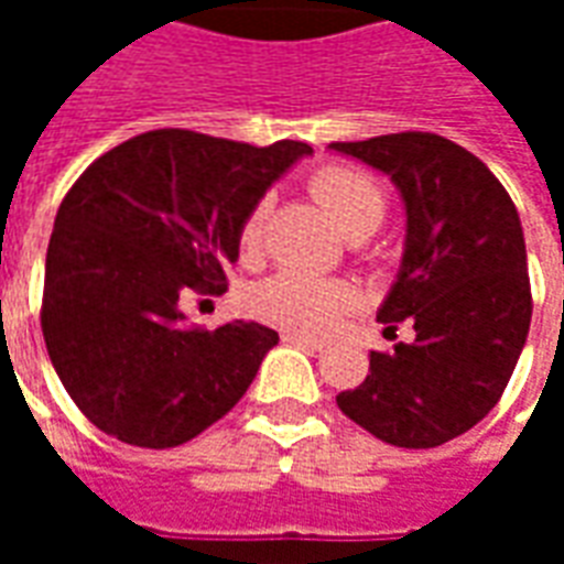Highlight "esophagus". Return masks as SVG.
Masks as SVG:
<instances>
[{
	"label": "esophagus",
	"mask_w": 564,
	"mask_h": 564,
	"mask_svg": "<svg viewBox=\"0 0 564 564\" xmlns=\"http://www.w3.org/2000/svg\"><path fill=\"white\" fill-rule=\"evenodd\" d=\"M283 341L295 344V347H302V350H311V354H317V350H323V347H326V344L319 341V338H311V335H299V332H286V335H283Z\"/></svg>",
	"instance_id": "obj_1"
}]
</instances>
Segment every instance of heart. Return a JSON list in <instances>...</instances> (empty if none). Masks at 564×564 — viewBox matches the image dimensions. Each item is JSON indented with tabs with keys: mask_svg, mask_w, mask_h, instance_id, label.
Returning <instances> with one entry per match:
<instances>
[{
	"mask_svg": "<svg viewBox=\"0 0 564 564\" xmlns=\"http://www.w3.org/2000/svg\"><path fill=\"white\" fill-rule=\"evenodd\" d=\"M311 193L317 198L329 220L341 229L344 238H362L371 235L387 214V196L368 174L344 165H329L314 174ZM262 223H265V205H257L241 223L238 245L241 253H257L262 245ZM354 302V290L341 281H319L307 274H278L259 283L250 295V307L257 317L269 319L274 326L293 332H323Z\"/></svg>",
	"mask_w": 564,
	"mask_h": 564,
	"instance_id": "obj_1",
	"label": "heart"
}]
</instances>
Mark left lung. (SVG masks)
Wrapping results in <instances>:
<instances>
[{"instance_id": "1", "label": "left lung", "mask_w": 564, "mask_h": 564, "mask_svg": "<svg viewBox=\"0 0 564 564\" xmlns=\"http://www.w3.org/2000/svg\"><path fill=\"white\" fill-rule=\"evenodd\" d=\"M329 150L390 174L402 196V265L378 319H411L416 332L392 354L371 350V375L335 402L387 444L441 447L496 408L529 335L520 214L484 162L432 132L338 141Z\"/></svg>"}]
</instances>
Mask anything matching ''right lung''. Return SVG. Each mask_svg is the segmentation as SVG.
<instances>
[{
  "instance_id": "obj_1",
  "label": "right lung",
  "mask_w": 564,
  "mask_h": 564,
  "mask_svg": "<svg viewBox=\"0 0 564 564\" xmlns=\"http://www.w3.org/2000/svg\"><path fill=\"white\" fill-rule=\"evenodd\" d=\"M314 150L153 129L93 162L56 210L44 262L47 356L84 416L135 447H177L232 411L278 332L189 329L186 290H226L259 198Z\"/></svg>"
}]
</instances>
